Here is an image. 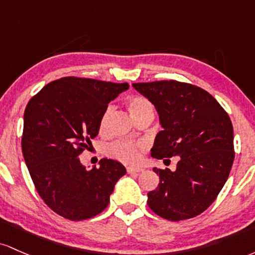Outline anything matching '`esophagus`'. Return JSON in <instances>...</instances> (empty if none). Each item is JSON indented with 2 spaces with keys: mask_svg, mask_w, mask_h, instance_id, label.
I'll return each instance as SVG.
<instances>
[{
  "mask_svg": "<svg viewBox=\"0 0 255 255\" xmlns=\"http://www.w3.org/2000/svg\"><path fill=\"white\" fill-rule=\"evenodd\" d=\"M142 171L143 168L138 167V166H128V173H139Z\"/></svg>",
  "mask_w": 255,
  "mask_h": 255,
  "instance_id": "obj_1",
  "label": "esophagus"
}]
</instances>
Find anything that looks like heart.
Returning <instances> with one entry per match:
<instances>
[{
	"mask_svg": "<svg viewBox=\"0 0 255 255\" xmlns=\"http://www.w3.org/2000/svg\"><path fill=\"white\" fill-rule=\"evenodd\" d=\"M128 107L133 119H137L143 113L153 110V106L147 99L142 96H131L128 100ZM112 116V108L108 107L102 114L101 122H100V131L104 132L107 128L108 120ZM108 154L113 158L125 162H135L139 158V145L132 142H117L108 147Z\"/></svg>",
	"mask_w": 255,
	"mask_h": 255,
	"instance_id": "b5f03b06",
	"label": "heart"
}]
</instances>
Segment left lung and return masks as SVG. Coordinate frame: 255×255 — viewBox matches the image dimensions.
Returning <instances> with one entry per match:
<instances>
[{
	"label": "left lung",
	"instance_id": "1",
	"mask_svg": "<svg viewBox=\"0 0 255 255\" xmlns=\"http://www.w3.org/2000/svg\"><path fill=\"white\" fill-rule=\"evenodd\" d=\"M132 87L159 114L162 130L156 133L150 155L165 160L179 156L174 171L153 168L160 182L148 193V206L173 222L199 216L224 187L235 158L228 113L211 94L187 83L160 81Z\"/></svg>",
	"mask_w": 255,
	"mask_h": 255
}]
</instances>
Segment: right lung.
<instances>
[{
    "instance_id": "add662e5",
    "label": "right lung",
    "mask_w": 255,
    "mask_h": 255,
    "mask_svg": "<svg viewBox=\"0 0 255 255\" xmlns=\"http://www.w3.org/2000/svg\"><path fill=\"white\" fill-rule=\"evenodd\" d=\"M128 83L65 77L45 85L28 101L21 148L37 193L59 216L70 220L95 217L127 168L113 159L87 170L79 160L97 136L102 114Z\"/></svg>"
}]
</instances>
